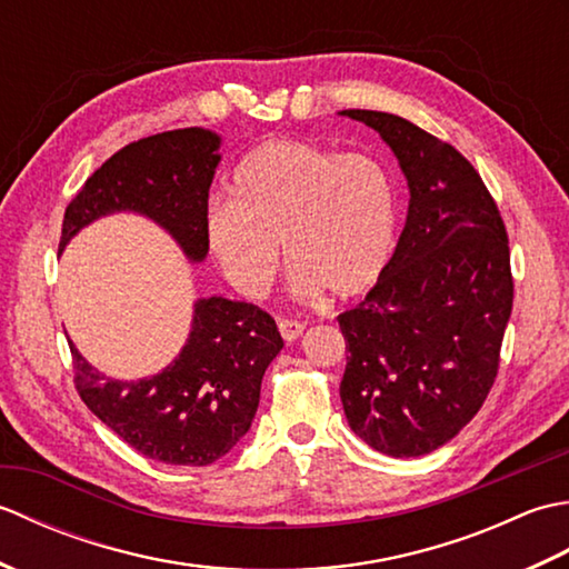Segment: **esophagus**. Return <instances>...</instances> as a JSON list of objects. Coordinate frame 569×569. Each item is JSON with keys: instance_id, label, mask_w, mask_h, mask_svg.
Listing matches in <instances>:
<instances>
[{"instance_id": "obj_1", "label": "esophagus", "mask_w": 569, "mask_h": 569, "mask_svg": "<svg viewBox=\"0 0 569 569\" xmlns=\"http://www.w3.org/2000/svg\"><path fill=\"white\" fill-rule=\"evenodd\" d=\"M306 325L298 322V320H288V318H281L278 320V332H281V337L286 342H296L300 335H303Z\"/></svg>"}]
</instances>
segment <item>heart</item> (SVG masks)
<instances>
[{
	"mask_svg": "<svg viewBox=\"0 0 569 569\" xmlns=\"http://www.w3.org/2000/svg\"><path fill=\"white\" fill-rule=\"evenodd\" d=\"M232 200L204 214L210 257L241 296L263 298L281 263L298 298L367 293L391 259L398 192L367 153H332L298 139H273L241 159Z\"/></svg>",
	"mask_w": 569,
	"mask_h": 569,
	"instance_id": "obj_1",
	"label": "heart"
}]
</instances>
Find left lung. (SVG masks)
<instances>
[{"label": "left lung", "instance_id": "left-lung-1", "mask_svg": "<svg viewBox=\"0 0 569 569\" xmlns=\"http://www.w3.org/2000/svg\"><path fill=\"white\" fill-rule=\"evenodd\" d=\"M379 131L408 180V217L377 286L337 322L349 428L391 457H420L477 416L497 379L513 306L509 237L462 153L389 112L342 110Z\"/></svg>", "mask_w": 569, "mask_h": 569}]
</instances>
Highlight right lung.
I'll return each instance as SVG.
<instances>
[{
	"instance_id": "add662e5",
	"label": "right lung",
	"mask_w": 569,
	"mask_h": 569,
	"mask_svg": "<svg viewBox=\"0 0 569 569\" xmlns=\"http://www.w3.org/2000/svg\"><path fill=\"white\" fill-rule=\"evenodd\" d=\"M220 134L188 127L129 143L94 171L63 217L58 253L82 227L114 212L149 217L198 263L208 257L204 214L220 163ZM70 345L76 389L94 416L143 457L204 467L244 438L266 367L283 340L269 312L222 296L192 306L180 355L149 379L104 377Z\"/></svg>"
}]
</instances>
